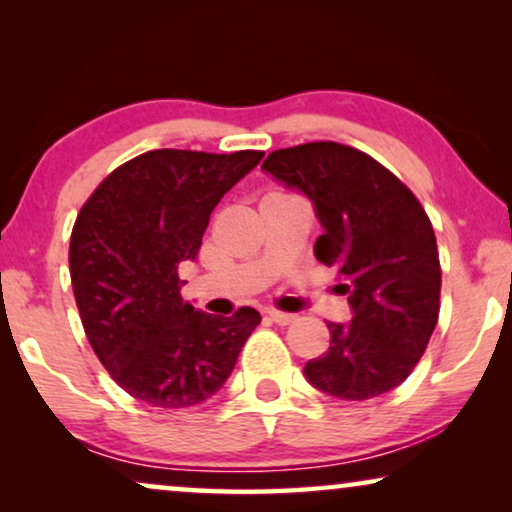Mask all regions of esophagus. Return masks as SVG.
I'll use <instances>...</instances> for the list:
<instances>
[{
  "instance_id": "34e87169",
  "label": "esophagus",
  "mask_w": 512,
  "mask_h": 512,
  "mask_svg": "<svg viewBox=\"0 0 512 512\" xmlns=\"http://www.w3.org/2000/svg\"><path fill=\"white\" fill-rule=\"evenodd\" d=\"M268 317L275 321L279 326H286V324H293L296 321V314H289V312H279V310H268Z\"/></svg>"
}]
</instances>
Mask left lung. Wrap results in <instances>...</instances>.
<instances>
[{
    "instance_id": "8db88e82",
    "label": "left lung",
    "mask_w": 512,
    "mask_h": 512,
    "mask_svg": "<svg viewBox=\"0 0 512 512\" xmlns=\"http://www.w3.org/2000/svg\"><path fill=\"white\" fill-rule=\"evenodd\" d=\"M261 170L312 202L324 228L314 256L338 270L352 307L347 324L326 321L331 347L305 363L307 382L342 401L387 394L412 373L438 324L429 216L387 167L345 144L272 151Z\"/></svg>"
}]
</instances>
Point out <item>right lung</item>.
<instances>
[{
  "instance_id": "obj_1",
  "label": "right lung",
  "mask_w": 512,
  "mask_h": 512,
  "mask_svg": "<svg viewBox=\"0 0 512 512\" xmlns=\"http://www.w3.org/2000/svg\"><path fill=\"white\" fill-rule=\"evenodd\" d=\"M263 151L158 149L109 174L76 216L69 272L83 328L118 387L153 408H191L233 373L254 307L233 317L179 296V263L195 261L209 214Z\"/></svg>"
}]
</instances>
